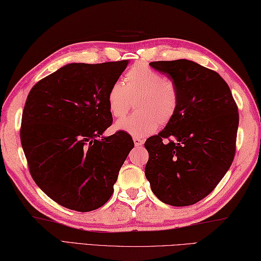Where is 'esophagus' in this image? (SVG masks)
Returning a JSON list of instances; mask_svg holds the SVG:
<instances>
[{
    "mask_svg": "<svg viewBox=\"0 0 261 261\" xmlns=\"http://www.w3.org/2000/svg\"><path fill=\"white\" fill-rule=\"evenodd\" d=\"M133 141H134L135 146H142L143 144H144V141H143L140 137H134L133 138Z\"/></svg>",
    "mask_w": 261,
    "mask_h": 261,
    "instance_id": "1",
    "label": "esophagus"
}]
</instances>
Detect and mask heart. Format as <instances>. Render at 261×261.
Wrapping results in <instances>:
<instances>
[{"instance_id":"obj_1","label":"heart","mask_w":261,"mask_h":261,"mask_svg":"<svg viewBox=\"0 0 261 261\" xmlns=\"http://www.w3.org/2000/svg\"><path fill=\"white\" fill-rule=\"evenodd\" d=\"M134 101L136 111L117 121L115 128L144 137L173 119L179 107L175 83L146 64H135L124 76V84L115 82L107 93L108 109L114 118H123Z\"/></svg>"}]
</instances>
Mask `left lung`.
<instances>
[{"instance_id":"obj_1","label":"left lung","mask_w":261,"mask_h":261,"mask_svg":"<svg viewBox=\"0 0 261 261\" xmlns=\"http://www.w3.org/2000/svg\"><path fill=\"white\" fill-rule=\"evenodd\" d=\"M178 88L179 107L158 135L148 137L146 179L171 206H189L210 195L236 154L239 113L219 73L188 60L151 62Z\"/></svg>"}]
</instances>
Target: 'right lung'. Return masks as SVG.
Wrapping results in <instances>:
<instances>
[{
    "instance_id": "obj_1",
    "label": "right lung",
    "mask_w": 261,
    "mask_h": 261,
    "mask_svg": "<svg viewBox=\"0 0 261 261\" xmlns=\"http://www.w3.org/2000/svg\"><path fill=\"white\" fill-rule=\"evenodd\" d=\"M128 61L72 63L37 82L27 97L20 138L31 177L57 204L90 212L105 205L134 142L113 123L107 93Z\"/></svg>"
}]
</instances>
